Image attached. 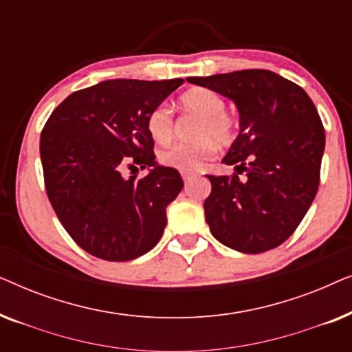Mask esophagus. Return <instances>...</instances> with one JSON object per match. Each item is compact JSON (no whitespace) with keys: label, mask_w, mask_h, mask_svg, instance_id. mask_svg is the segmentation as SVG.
<instances>
[{"label":"esophagus","mask_w":352,"mask_h":352,"mask_svg":"<svg viewBox=\"0 0 352 352\" xmlns=\"http://www.w3.org/2000/svg\"><path fill=\"white\" fill-rule=\"evenodd\" d=\"M182 179H184V182H189L192 179V173L182 171Z\"/></svg>","instance_id":"esophagus-1"}]
</instances>
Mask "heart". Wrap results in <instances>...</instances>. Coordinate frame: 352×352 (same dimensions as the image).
I'll list each match as a JSON object with an SVG mask.
<instances>
[{"label": "heart", "mask_w": 352, "mask_h": 352, "mask_svg": "<svg viewBox=\"0 0 352 352\" xmlns=\"http://www.w3.org/2000/svg\"><path fill=\"white\" fill-rule=\"evenodd\" d=\"M181 107L187 112L199 115L195 138L192 144H173L160 153V162L179 171H195L211 160L216 152V144L229 146L234 142L237 124L226 113V102L219 94L206 88H192L179 98ZM147 131L158 144L171 141L175 133L173 112L166 104H158L147 117Z\"/></svg>", "instance_id": "1"}]
</instances>
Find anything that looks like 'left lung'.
I'll return each instance as SVG.
<instances>
[{"instance_id":"left-lung-1","label":"left lung","mask_w":352,"mask_h":352,"mask_svg":"<svg viewBox=\"0 0 352 352\" xmlns=\"http://www.w3.org/2000/svg\"><path fill=\"white\" fill-rule=\"evenodd\" d=\"M187 81L234 100L240 113V133L223 158L235 173L206 176L211 194L204 208L211 234L248 254L278 247L295 232L319 189L325 131L314 102L301 86L271 70Z\"/></svg>"}]
</instances>
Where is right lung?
Masks as SVG:
<instances>
[{
	"label": "right lung",
	"mask_w": 352,
	"mask_h": 352,
	"mask_svg": "<svg viewBox=\"0 0 352 352\" xmlns=\"http://www.w3.org/2000/svg\"><path fill=\"white\" fill-rule=\"evenodd\" d=\"M182 83L105 80L72 93L47 118L40 139L47 199L93 256L129 261L162 239L166 206L184 182L179 171L155 162L147 117ZM138 166L151 171L141 180L121 175Z\"/></svg>",
	"instance_id": "obj_1"
}]
</instances>
